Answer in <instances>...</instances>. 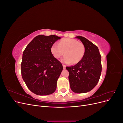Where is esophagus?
<instances>
[{
  "instance_id": "1",
  "label": "esophagus",
  "mask_w": 123,
  "mask_h": 123,
  "mask_svg": "<svg viewBox=\"0 0 123 123\" xmlns=\"http://www.w3.org/2000/svg\"><path fill=\"white\" fill-rule=\"evenodd\" d=\"M62 66H63V68H64V69H66V66L65 65H62Z\"/></svg>"
}]
</instances>
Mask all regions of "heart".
Masks as SVG:
<instances>
[{
    "mask_svg": "<svg viewBox=\"0 0 123 123\" xmlns=\"http://www.w3.org/2000/svg\"><path fill=\"white\" fill-rule=\"evenodd\" d=\"M54 57L58 59L64 53L62 61L74 65L79 63L83 59L85 53V47L80 42L73 39L66 38L61 40L57 44H53L51 49Z\"/></svg>",
    "mask_w": 123,
    "mask_h": 123,
    "instance_id": "1",
    "label": "heart"
}]
</instances>
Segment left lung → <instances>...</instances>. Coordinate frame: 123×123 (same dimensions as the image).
Listing matches in <instances>:
<instances>
[{
	"label": "left lung",
	"mask_w": 123,
	"mask_h": 123,
	"mask_svg": "<svg viewBox=\"0 0 123 123\" xmlns=\"http://www.w3.org/2000/svg\"><path fill=\"white\" fill-rule=\"evenodd\" d=\"M85 47L81 61L74 66L66 67L72 91L83 93L91 91L97 85L102 72L101 55L98 47L84 37L78 36Z\"/></svg>",
	"instance_id": "1"
}]
</instances>
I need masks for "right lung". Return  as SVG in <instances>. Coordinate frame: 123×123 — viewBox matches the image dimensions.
Wrapping results in <instances>:
<instances>
[{
    "mask_svg": "<svg viewBox=\"0 0 123 123\" xmlns=\"http://www.w3.org/2000/svg\"><path fill=\"white\" fill-rule=\"evenodd\" d=\"M61 38L56 35H38L30 43L23 54L21 72L27 87L39 95L53 93L63 69L62 63L55 58L51 49Z\"/></svg>",
    "mask_w": 123,
    "mask_h": 123,
    "instance_id": "right-lung-1",
    "label": "right lung"
}]
</instances>
